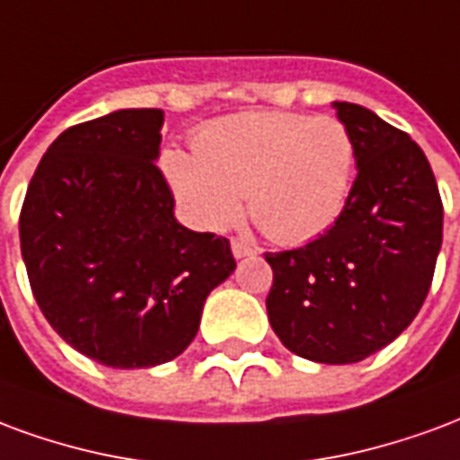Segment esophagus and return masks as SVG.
I'll return each instance as SVG.
<instances>
[{
  "mask_svg": "<svg viewBox=\"0 0 460 460\" xmlns=\"http://www.w3.org/2000/svg\"><path fill=\"white\" fill-rule=\"evenodd\" d=\"M257 252V247L250 243H244V240H233V254L240 260V257H250V254Z\"/></svg>",
  "mask_w": 460,
  "mask_h": 460,
  "instance_id": "esophagus-1",
  "label": "esophagus"
}]
</instances>
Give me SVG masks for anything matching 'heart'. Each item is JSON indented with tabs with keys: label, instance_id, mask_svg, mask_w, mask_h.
<instances>
[{
	"label": "heart",
	"instance_id": "heart-1",
	"mask_svg": "<svg viewBox=\"0 0 460 460\" xmlns=\"http://www.w3.org/2000/svg\"><path fill=\"white\" fill-rule=\"evenodd\" d=\"M355 164L353 134L338 117L271 110L200 127L193 154H161L164 176L190 226H233L247 196L254 223L281 244L314 240L336 223Z\"/></svg>",
	"mask_w": 460,
	"mask_h": 460
}]
</instances>
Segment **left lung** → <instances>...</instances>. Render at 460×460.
Returning a JSON list of instances; mask_svg holds the SVG:
<instances>
[{
  "mask_svg": "<svg viewBox=\"0 0 460 460\" xmlns=\"http://www.w3.org/2000/svg\"><path fill=\"white\" fill-rule=\"evenodd\" d=\"M358 149L343 213L296 250L267 252V314L284 348L348 365L392 343L434 279L444 203L427 156L407 132L353 102H336Z\"/></svg>",
  "mask_w": 460,
  "mask_h": 460,
  "instance_id": "obj_1",
  "label": "left lung"
}]
</instances>
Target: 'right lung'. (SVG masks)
<instances>
[{"label":"right lung","mask_w":460,"mask_h":460,"mask_svg":"<svg viewBox=\"0 0 460 460\" xmlns=\"http://www.w3.org/2000/svg\"><path fill=\"white\" fill-rule=\"evenodd\" d=\"M161 110L68 127L33 171L19 240L33 299L90 360L154 367L196 338L208 294L234 270L230 240L173 217L156 166Z\"/></svg>","instance_id":"right-lung-1"}]
</instances>
